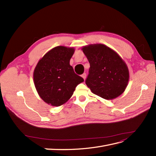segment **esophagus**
I'll return each instance as SVG.
<instances>
[{
  "mask_svg": "<svg viewBox=\"0 0 156 156\" xmlns=\"http://www.w3.org/2000/svg\"><path fill=\"white\" fill-rule=\"evenodd\" d=\"M82 77L84 78V80H85V78H86V77H87V74H86V73H84V74L82 75Z\"/></svg>",
  "mask_w": 156,
  "mask_h": 156,
  "instance_id": "esophagus-1",
  "label": "esophagus"
}]
</instances>
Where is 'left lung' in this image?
Segmentation results:
<instances>
[{
    "label": "left lung",
    "instance_id": "left-lung-1",
    "mask_svg": "<svg viewBox=\"0 0 156 156\" xmlns=\"http://www.w3.org/2000/svg\"><path fill=\"white\" fill-rule=\"evenodd\" d=\"M90 63L86 84L94 94L107 100L121 95L129 81L127 65L107 46L94 44L82 48Z\"/></svg>",
    "mask_w": 156,
    "mask_h": 156
}]
</instances>
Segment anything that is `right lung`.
<instances>
[{
  "label": "right lung",
  "mask_w": 156,
  "mask_h": 156,
  "mask_svg": "<svg viewBox=\"0 0 156 156\" xmlns=\"http://www.w3.org/2000/svg\"><path fill=\"white\" fill-rule=\"evenodd\" d=\"M74 52L73 48L58 46L48 51L36 66L34 84L39 95L48 104L58 107L65 103L77 85L84 81L69 65Z\"/></svg>",
  "instance_id": "right-lung-1"
}]
</instances>
